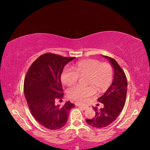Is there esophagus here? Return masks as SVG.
<instances>
[{
  "label": "esophagus",
  "mask_w": 150,
  "mask_h": 150,
  "mask_svg": "<svg viewBox=\"0 0 150 150\" xmlns=\"http://www.w3.org/2000/svg\"><path fill=\"white\" fill-rule=\"evenodd\" d=\"M78 106H79V108H81V109L84 110H86L87 108H88V106H86V105H82V104H79V105H78Z\"/></svg>",
  "instance_id": "1"
}]
</instances>
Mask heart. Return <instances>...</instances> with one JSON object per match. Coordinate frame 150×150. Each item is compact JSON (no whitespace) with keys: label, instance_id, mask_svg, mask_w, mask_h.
<instances>
[{"label":"heart","instance_id":"obj_1","mask_svg":"<svg viewBox=\"0 0 150 150\" xmlns=\"http://www.w3.org/2000/svg\"><path fill=\"white\" fill-rule=\"evenodd\" d=\"M79 77H87L88 87L74 85L68 90V96L75 100H82L95 93V89L98 91L106 90L111 84L113 79V68L110 64L102 63L96 59L82 60L76 64L74 69L66 68L61 75L62 82L71 85L77 82ZM94 87H93V86Z\"/></svg>","mask_w":150,"mask_h":150}]
</instances>
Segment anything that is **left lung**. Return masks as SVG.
Returning a JSON list of instances; mask_svg holds the SVG:
<instances>
[{"mask_svg":"<svg viewBox=\"0 0 150 150\" xmlns=\"http://www.w3.org/2000/svg\"><path fill=\"white\" fill-rule=\"evenodd\" d=\"M110 60L114 69L112 84L103 95L98 98L104 107L98 110L93 107L95 116L91 119H86L87 123L94 128H104L116 120L124 106L126 98L128 83L125 73L115 59L103 55Z\"/></svg>","mask_w":150,"mask_h":150,"instance_id":"1","label":"left lung"}]
</instances>
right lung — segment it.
<instances>
[{
    "instance_id": "1",
    "label": "right lung",
    "mask_w": 150,
    "mask_h": 150,
    "mask_svg": "<svg viewBox=\"0 0 150 150\" xmlns=\"http://www.w3.org/2000/svg\"><path fill=\"white\" fill-rule=\"evenodd\" d=\"M74 59L47 53L35 60L26 73L24 91L28 107L35 120L47 129L62 128L75 107L69 101L62 106L57 104L64 95L60 80L63 68Z\"/></svg>"
}]
</instances>
